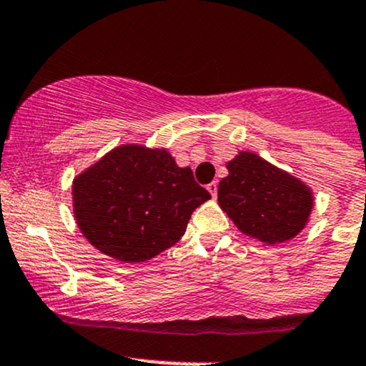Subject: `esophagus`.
<instances>
[{"label":"esophagus","mask_w":366,"mask_h":366,"mask_svg":"<svg viewBox=\"0 0 366 366\" xmlns=\"http://www.w3.org/2000/svg\"><path fill=\"white\" fill-rule=\"evenodd\" d=\"M207 189H208V192H210V194H212V198H217V182H210V184H208Z\"/></svg>","instance_id":"1"}]
</instances>
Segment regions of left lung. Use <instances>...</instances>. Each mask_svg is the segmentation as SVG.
Wrapping results in <instances>:
<instances>
[{"mask_svg": "<svg viewBox=\"0 0 366 366\" xmlns=\"http://www.w3.org/2000/svg\"><path fill=\"white\" fill-rule=\"evenodd\" d=\"M226 167L217 202L244 236L274 247L302 232L315 207L306 182L250 151H239Z\"/></svg>", "mask_w": 366, "mask_h": 366, "instance_id": "8db88e82", "label": "left lung"}]
</instances>
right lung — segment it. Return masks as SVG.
<instances>
[{
    "mask_svg": "<svg viewBox=\"0 0 366 366\" xmlns=\"http://www.w3.org/2000/svg\"><path fill=\"white\" fill-rule=\"evenodd\" d=\"M210 199L189 167L163 147L122 144L72 180V212L99 252L139 264L174 247L191 214Z\"/></svg>",
    "mask_w": 366,
    "mask_h": 366,
    "instance_id": "1",
    "label": "right lung"
}]
</instances>
